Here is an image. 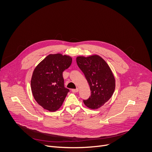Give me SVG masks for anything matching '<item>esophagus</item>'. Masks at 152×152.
I'll use <instances>...</instances> for the list:
<instances>
[{"label": "esophagus", "instance_id": "esophagus-1", "mask_svg": "<svg viewBox=\"0 0 152 152\" xmlns=\"http://www.w3.org/2000/svg\"><path fill=\"white\" fill-rule=\"evenodd\" d=\"M72 91L73 92V93H77V92L79 91V89H78L77 88L76 89H72Z\"/></svg>", "mask_w": 152, "mask_h": 152}]
</instances>
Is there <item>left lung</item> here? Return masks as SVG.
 <instances>
[{"instance_id":"left-lung-1","label":"left lung","mask_w":152,"mask_h":152,"mask_svg":"<svg viewBox=\"0 0 152 152\" xmlns=\"http://www.w3.org/2000/svg\"><path fill=\"white\" fill-rule=\"evenodd\" d=\"M76 62L91 91L90 97L83 100V103L90 109H98L110 99L114 92L115 80L113 73L106 61L97 55L77 56Z\"/></svg>"}]
</instances>
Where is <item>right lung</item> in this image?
I'll return each mask as SVG.
<instances>
[{
    "instance_id": "right-lung-1",
    "label": "right lung",
    "mask_w": 152,
    "mask_h": 152,
    "mask_svg": "<svg viewBox=\"0 0 152 152\" xmlns=\"http://www.w3.org/2000/svg\"><path fill=\"white\" fill-rule=\"evenodd\" d=\"M70 56L60 53L47 56L33 72L31 85L36 102L51 112L62 106L69 90L64 87L62 72L72 64Z\"/></svg>"
}]
</instances>
